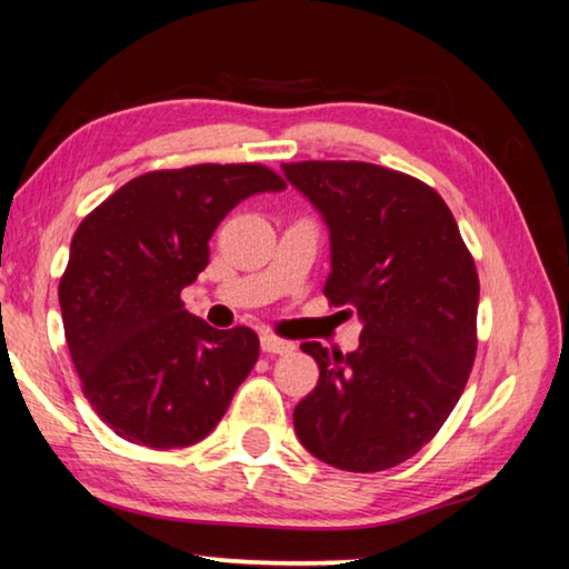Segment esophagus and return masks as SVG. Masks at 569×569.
Listing matches in <instances>:
<instances>
[{"label":"esophagus","mask_w":569,"mask_h":569,"mask_svg":"<svg viewBox=\"0 0 569 569\" xmlns=\"http://www.w3.org/2000/svg\"><path fill=\"white\" fill-rule=\"evenodd\" d=\"M260 349H263L266 355H291L296 345L293 341L278 339V337H273V333H263V337H260Z\"/></svg>","instance_id":"esophagus-1"}]
</instances>
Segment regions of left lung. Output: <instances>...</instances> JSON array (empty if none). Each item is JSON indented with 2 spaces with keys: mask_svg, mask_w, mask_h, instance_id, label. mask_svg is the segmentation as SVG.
Listing matches in <instances>:
<instances>
[{
  "mask_svg": "<svg viewBox=\"0 0 569 569\" xmlns=\"http://www.w3.org/2000/svg\"><path fill=\"white\" fill-rule=\"evenodd\" d=\"M281 169L327 222L323 296L362 321L349 355L301 345L317 359L319 382L296 405V436L341 471H385L436 436L471 375L473 258L443 197L420 179L367 161Z\"/></svg>",
  "mask_w": 569,
  "mask_h": 569,
  "instance_id": "left-lung-1",
  "label": "left lung"
}]
</instances>
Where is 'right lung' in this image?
<instances>
[{"instance_id":"obj_1","label":"right lung","mask_w":569,"mask_h":569,"mask_svg":"<svg viewBox=\"0 0 569 569\" xmlns=\"http://www.w3.org/2000/svg\"><path fill=\"white\" fill-rule=\"evenodd\" d=\"M281 189L260 164L149 171L78 224L58 288L62 327L86 398L116 436L184 448L222 420L258 362V337L212 329L179 293L210 263L224 214Z\"/></svg>"}]
</instances>
